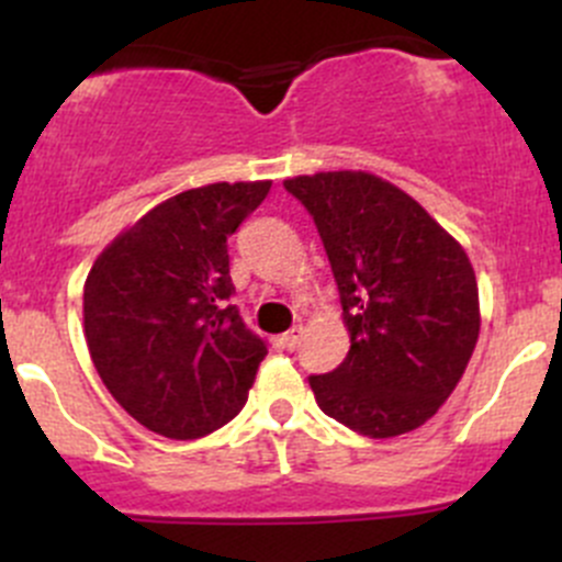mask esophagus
<instances>
[{
    "instance_id": "obj_1",
    "label": "esophagus",
    "mask_w": 562,
    "mask_h": 562,
    "mask_svg": "<svg viewBox=\"0 0 562 562\" xmlns=\"http://www.w3.org/2000/svg\"><path fill=\"white\" fill-rule=\"evenodd\" d=\"M302 334H304V328H302V326H293L291 331L280 334V337L274 339L277 348H282V350H296V348H299V342H302Z\"/></svg>"
}]
</instances>
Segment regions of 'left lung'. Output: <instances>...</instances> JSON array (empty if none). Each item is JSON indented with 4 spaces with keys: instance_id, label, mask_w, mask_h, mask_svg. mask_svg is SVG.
<instances>
[{
    "instance_id": "left-lung-1",
    "label": "left lung",
    "mask_w": 562,
    "mask_h": 562,
    "mask_svg": "<svg viewBox=\"0 0 562 562\" xmlns=\"http://www.w3.org/2000/svg\"><path fill=\"white\" fill-rule=\"evenodd\" d=\"M313 214L342 302L350 350L310 378L326 416L396 438L438 413L479 342L475 271L427 209L367 171L285 179Z\"/></svg>"
}]
</instances>
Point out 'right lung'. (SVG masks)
<instances>
[{
    "label": "right lung",
    "instance_id": "right-lung-1",
    "mask_svg": "<svg viewBox=\"0 0 562 562\" xmlns=\"http://www.w3.org/2000/svg\"><path fill=\"white\" fill-rule=\"evenodd\" d=\"M271 181H217L157 203L94 260L83 334L100 381L138 424L195 440L245 407L263 339L228 304V236Z\"/></svg>",
    "mask_w": 562,
    "mask_h": 562
}]
</instances>
